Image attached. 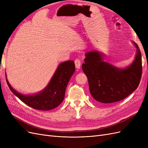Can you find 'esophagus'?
I'll return each mask as SVG.
<instances>
[{
    "label": "esophagus",
    "instance_id": "1",
    "mask_svg": "<svg viewBox=\"0 0 148 148\" xmlns=\"http://www.w3.org/2000/svg\"><path fill=\"white\" fill-rule=\"evenodd\" d=\"M75 64L76 68L78 70L80 69V67H81V61H80L79 59H76L75 60Z\"/></svg>",
    "mask_w": 148,
    "mask_h": 148
}]
</instances>
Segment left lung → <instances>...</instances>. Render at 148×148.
I'll return each instance as SVG.
<instances>
[{"label": "left lung", "instance_id": "8db88e82", "mask_svg": "<svg viewBox=\"0 0 148 148\" xmlns=\"http://www.w3.org/2000/svg\"><path fill=\"white\" fill-rule=\"evenodd\" d=\"M132 43L136 50L135 59L124 69L105 62L104 54L98 51L85 54L82 69L88 79L90 93L98 102L121 101L138 88L142 74L141 54L138 46Z\"/></svg>", "mask_w": 148, "mask_h": 148}]
</instances>
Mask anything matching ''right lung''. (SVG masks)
<instances>
[{"mask_svg":"<svg viewBox=\"0 0 148 148\" xmlns=\"http://www.w3.org/2000/svg\"><path fill=\"white\" fill-rule=\"evenodd\" d=\"M75 71L73 60L60 63L48 85L39 92L30 95L21 94L14 89L8 82L7 74L5 76L10 89L24 103L35 110L47 111L56 108L62 102L66 88Z\"/></svg>","mask_w":148,"mask_h":148,"instance_id":"1","label":"right lung"}]
</instances>
